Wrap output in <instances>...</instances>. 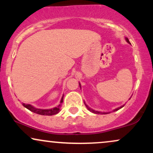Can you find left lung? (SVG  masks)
<instances>
[{
  "instance_id": "obj_1",
  "label": "left lung",
  "mask_w": 153,
  "mask_h": 153,
  "mask_svg": "<svg viewBox=\"0 0 153 153\" xmlns=\"http://www.w3.org/2000/svg\"><path fill=\"white\" fill-rule=\"evenodd\" d=\"M125 40H126V41H127V43H129V45H131V43L129 42V39H128V38L125 37ZM79 85H80V88H81V85H80V82H79ZM84 103H85V106L87 107L89 111H90L92 112V113L97 114H109V113H110V112H101V111H95V110L92 109V108H90V107H89L88 106V105L86 104V103H85V101H84ZM124 105H122V106H119V107H118V108H115V109H114V110H113V111H118L119 109H120V108H122V107H124Z\"/></svg>"
}]
</instances>
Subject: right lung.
<instances>
[{"label": "right lung", "instance_id": "right-lung-1", "mask_svg": "<svg viewBox=\"0 0 153 153\" xmlns=\"http://www.w3.org/2000/svg\"><path fill=\"white\" fill-rule=\"evenodd\" d=\"M63 97H64V95H62V98H61L60 102L57 106L54 107V108H47V109H43V108H35L34 106H33L31 104H28V103H22V105L24 106L25 108L29 109L31 111L34 112L35 114H38L40 115H45V116H52V115H54L57 114L60 111V108L62 106V103L63 102Z\"/></svg>", "mask_w": 153, "mask_h": 153}]
</instances>
